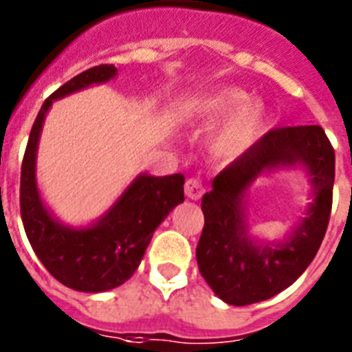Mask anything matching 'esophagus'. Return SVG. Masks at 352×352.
I'll use <instances>...</instances> for the list:
<instances>
[{
	"label": "esophagus",
	"mask_w": 352,
	"mask_h": 352,
	"mask_svg": "<svg viewBox=\"0 0 352 352\" xmlns=\"http://www.w3.org/2000/svg\"><path fill=\"white\" fill-rule=\"evenodd\" d=\"M203 194H204L203 183L199 182V179H195V178L186 179V183H185V195H186V197L192 199V201H199V199L203 197Z\"/></svg>",
	"instance_id": "esophagus-1"
}]
</instances>
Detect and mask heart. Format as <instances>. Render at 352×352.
I'll return each mask as SVG.
<instances>
[{
  "label": "heart",
  "mask_w": 352,
  "mask_h": 352,
  "mask_svg": "<svg viewBox=\"0 0 352 352\" xmlns=\"http://www.w3.org/2000/svg\"><path fill=\"white\" fill-rule=\"evenodd\" d=\"M194 113L204 125H214L226 120L213 141L219 155L238 157L256 142L264 123V105L248 100V93L234 86H223L199 98Z\"/></svg>",
  "instance_id": "1"
}]
</instances>
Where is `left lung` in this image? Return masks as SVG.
Instances as JSON below:
<instances>
[{"instance_id":"1","label":"left lung","mask_w":352,"mask_h":352,"mask_svg":"<svg viewBox=\"0 0 352 352\" xmlns=\"http://www.w3.org/2000/svg\"><path fill=\"white\" fill-rule=\"evenodd\" d=\"M300 166L309 176L305 214L285 239L252 236L248 190L263 173ZM335 151L319 125L270 130L213 179L203 197L204 229L197 243L199 272L222 301L234 307L273 298L300 278L316 257L331 213Z\"/></svg>"}]
</instances>
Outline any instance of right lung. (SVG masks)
Returning a JSON list of instances; mask_svg holds the SVG:
<instances>
[{"mask_svg":"<svg viewBox=\"0 0 352 352\" xmlns=\"http://www.w3.org/2000/svg\"><path fill=\"white\" fill-rule=\"evenodd\" d=\"M116 76L114 65H98L56 89L33 123L21 169V217L31 248L56 280L80 292H104L125 284L141 264L155 229L185 201L183 174L141 173L116 203L88 226L63 223L43 203L36 183V151L52 102Z\"/></svg>","mask_w":352,"mask_h":352,"instance_id":"1","label":"right lung"}]
</instances>
